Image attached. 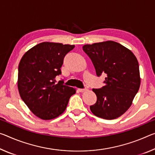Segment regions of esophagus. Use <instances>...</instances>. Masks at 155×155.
<instances>
[{"instance_id": "obj_1", "label": "esophagus", "mask_w": 155, "mask_h": 155, "mask_svg": "<svg viewBox=\"0 0 155 155\" xmlns=\"http://www.w3.org/2000/svg\"><path fill=\"white\" fill-rule=\"evenodd\" d=\"M78 90L80 92H85V91H87V90L85 89V88H84V89H78Z\"/></svg>"}]
</instances>
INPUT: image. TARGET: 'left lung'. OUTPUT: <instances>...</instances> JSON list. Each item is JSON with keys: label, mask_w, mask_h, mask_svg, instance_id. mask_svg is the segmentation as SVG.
<instances>
[{"label": "left lung", "mask_w": 155, "mask_h": 155, "mask_svg": "<svg viewBox=\"0 0 155 155\" xmlns=\"http://www.w3.org/2000/svg\"><path fill=\"white\" fill-rule=\"evenodd\" d=\"M83 50L92 60L98 77L105 73V85L92 89L97 97L90 107L95 116L114 119L131 106L141 83L139 63L131 50L112 41L85 45Z\"/></svg>", "instance_id": "1"}]
</instances>
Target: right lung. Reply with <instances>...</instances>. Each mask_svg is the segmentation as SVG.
Wrapping results in <instances>:
<instances>
[{
    "mask_svg": "<svg viewBox=\"0 0 155 155\" xmlns=\"http://www.w3.org/2000/svg\"><path fill=\"white\" fill-rule=\"evenodd\" d=\"M74 45L43 42L24 54L18 65V89L25 104L41 119L50 120L62 114L76 89L55 83L61 74L63 58Z\"/></svg>",
    "mask_w": 155,
    "mask_h": 155,
    "instance_id": "1",
    "label": "right lung"
}]
</instances>
